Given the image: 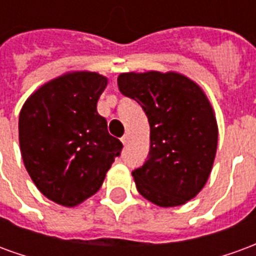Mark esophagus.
<instances>
[{"label":"esophagus","mask_w":256,"mask_h":256,"mask_svg":"<svg viewBox=\"0 0 256 256\" xmlns=\"http://www.w3.org/2000/svg\"><path fill=\"white\" fill-rule=\"evenodd\" d=\"M122 142H123V145H128V136H123V137H122Z\"/></svg>","instance_id":"34e87169"}]
</instances>
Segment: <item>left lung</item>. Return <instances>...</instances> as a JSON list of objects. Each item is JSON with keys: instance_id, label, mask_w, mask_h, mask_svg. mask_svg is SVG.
Returning <instances> with one entry per match:
<instances>
[{"instance_id": "left-lung-1", "label": "left lung", "mask_w": 256, "mask_h": 256, "mask_svg": "<svg viewBox=\"0 0 256 256\" xmlns=\"http://www.w3.org/2000/svg\"><path fill=\"white\" fill-rule=\"evenodd\" d=\"M120 93L142 106L150 155L132 174L141 196L159 207L182 206L210 177L218 145L214 110L203 89L182 74L123 72Z\"/></svg>"}]
</instances>
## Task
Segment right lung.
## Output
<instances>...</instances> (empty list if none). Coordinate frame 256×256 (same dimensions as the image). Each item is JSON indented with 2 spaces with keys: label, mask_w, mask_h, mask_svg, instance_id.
<instances>
[{
  "label": "right lung",
  "mask_w": 256,
  "mask_h": 256,
  "mask_svg": "<svg viewBox=\"0 0 256 256\" xmlns=\"http://www.w3.org/2000/svg\"><path fill=\"white\" fill-rule=\"evenodd\" d=\"M106 84L100 74L72 71L42 84L22 106L26 170L44 196L64 207L93 196L123 148L97 112Z\"/></svg>",
  "instance_id": "1"
}]
</instances>
